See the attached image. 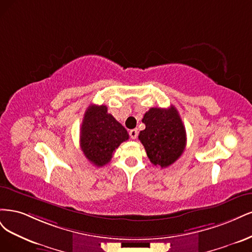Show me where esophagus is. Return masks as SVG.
<instances>
[{
  "label": "esophagus",
  "mask_w": 252,
  "mask_h": 252,
  "mask_svg": "<svg viewBox=\"0 0 252 252\" xmlns=\"http://www.w3.org/2000/svg\"><path fill=\"white\" fill-rule=\"evenodd\" d=\"M137 136H138V131L136 128L131 129V131H129V137H131L132 139H136Z\"/></svg>",
  "instance_id": "34e87169"
}]
</instances>
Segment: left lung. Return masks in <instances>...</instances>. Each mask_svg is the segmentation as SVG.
<instances>
[{"mask_svg": "<svg viewBox=\"0 0 252 252\" xmlns=\"http://www.w3.org/2000/svg\"><path fill=\"white\" fill-rule=\"evenodd\" d=\"M145 128L139 140L154 165L167 167L179 158L186 145V132L179 113L174 105L169 109L152 108L145 113Z\"/></svg>", "mask_w": 252, "mask_h": 252, "instance_id": "left-lung-1", "label": "left lung"}]
</instances>
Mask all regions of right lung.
Listing matches in <instances>:
<instances>
[{"mask_svg": "<svg viewBox=\"0 0 252 252\" xmlns=\"http://www.w3.org/2000/svg\"><path fill=\"white\" fill-rule=\"evenodd\" d=\"M127 139L126 129L109 114L105 105L92 104L87 109L80 128V148L91 163H109L114 151Z\"/></svg>", "mask_w": 252, "mask_h": 252, "instance_id": "obj_1", "label": "right lung"}]
</instances>
